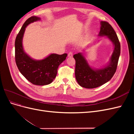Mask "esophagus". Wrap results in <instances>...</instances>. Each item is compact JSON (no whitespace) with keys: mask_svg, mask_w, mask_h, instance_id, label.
<instances>
[{"mask_svg":"<svg viewBox=\"0 0 134 134\" xmlns=\"http://www.w3.org/2000/svg\"><path fill=\"white\" fill-rule=\"evenodd\" d=\"M68 56H69V57H70V58L72 57V52H70L68 54Z\"/></svg>","mask_w":134,"mask_h":134,"instance_id":"obj_1","label":"esophagus"}]
</instances>
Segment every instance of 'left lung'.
Listing matches in <instances>:
<instances>
[{"label":"left lung","mask_w":134,"mask_h":134,"mask_svg":"<svg viewBox=\"0 0 134 134\" xmlns=\"http://www.w3.org/2000/svg\"><path fill=\"white\" fill-rule=\"evenodd\" d=\"M98 36H107L114 45V50L107 65L98 69H93L89 65L82 53L74 55L73 58L75 60V78L78 83L83 88L92 89L102 86L111 80L117 69L121 46L116 33L107 22L101 21Z\"/></svg>","instance_id":"obj_1"}]
</instances>
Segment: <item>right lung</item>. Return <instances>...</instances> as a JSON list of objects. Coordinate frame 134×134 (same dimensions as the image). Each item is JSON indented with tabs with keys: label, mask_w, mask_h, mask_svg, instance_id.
I'll list each match as a JSON object with an SVG mask.
<instances>
[{
	"label": "right lung",
	"mask_w": 134,
	"mask_h": 134,
	"mask_svg": "<svg viewBox=\"0 0 134 134\" xmlns=\"http://www.w3.org/2000/svg\"><path fill=\"white\" fill-rule=\"evenodd\" d=\"M39 20L40 18L32 16L23 24L15 38V59L19 71L30 82L44 86L52 83L55 78L59 66L66 59L67 54H51L42 60H36L24 51L22 40L26 28L29 24Z\"/></svg>",
	"instance_id": "right-lung-1"
}]
</instances>
